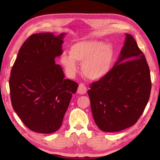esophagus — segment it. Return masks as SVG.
<instances>
[{
	"label": "esophagus",
	"mask_w": 160,
	"mask_h": 160,
	"mask_svg": "<svg viewBox=\"0 0 160 160\" xmlns=\"http://www.w3.org/2000/svg\"><path fill=\"white\" fill-rule=\"evenodd\" d=\"M87 91H88V88L85 85L84 83H80L78 89H77V93L79 94H85L86 93Z\"/></svg>",
	"instance_id": "34e87169"
}]
</instances>
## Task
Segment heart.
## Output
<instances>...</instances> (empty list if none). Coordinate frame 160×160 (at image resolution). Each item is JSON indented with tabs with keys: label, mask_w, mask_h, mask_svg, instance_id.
<instances>
[{
	"label": "heart",
	"mask_w": 160,
	"mask_h": 160,
	"mask_svg": "<svg viewBox=\"0 0 160 160\" xmlns=\"http://www.w3.org/2000/svg\"><path fill=\"white\" fill-rule=\"evenodd\" d=\"M113 59L114 51L111 45L95 40H85L72 45L69 54L62 53L61 63L72 76L78 71L77 61L82 62V71L87 78L99 80L109 72Z\"/></svg>",
	"instance_id": "b5f03b06"
}]
</instances>
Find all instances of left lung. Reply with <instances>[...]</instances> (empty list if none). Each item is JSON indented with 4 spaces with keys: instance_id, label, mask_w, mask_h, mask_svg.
<instances>
[{
    "instance_id": "1",
    "label": "left lung",
    "mask_w": 160,
    "mask_h": 160,
    "mask_svg": "<svg viewBox=\"0 0 160 160\" xmlns=\"http://www.w3.org/2000/svg\"><path fill=\"white\" fill-rule=\"evenodd\" d=\"M151 89L146 57L133 37L126 34L118 61L104 77L93 82L88 90L96 125L105 132L132 126L143 113Z\"/></svg>"
}]
</instances>
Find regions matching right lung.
<instances>
[{"instance_id": "1", "label": "right lung", "mask_w": 160, "mask_h": 160, "mask_svg": "<svg viewBox=\"0 0 160 160\" xmlns=\"http://www.w3.org/2000/svg\"><path fill=\"white\" fill-rule=\"evenodd\" d=\"M61 33L33 34L19 49L9 79L12 106L32 132L51 133L59 129L78 84L65 79L56 57L62 52Z\"/></svg>"}]
</instances>
